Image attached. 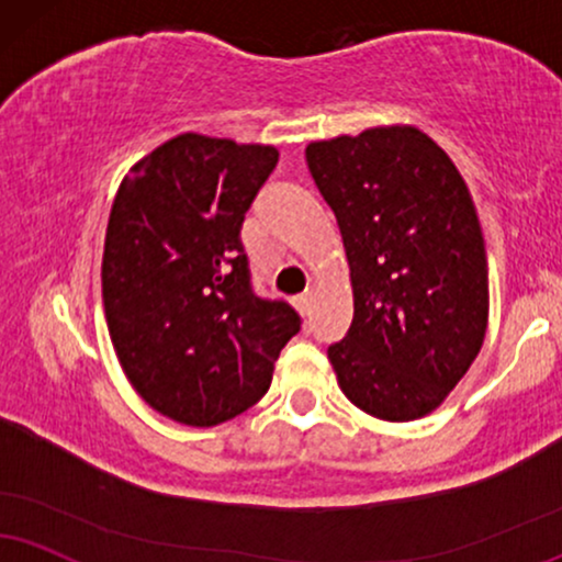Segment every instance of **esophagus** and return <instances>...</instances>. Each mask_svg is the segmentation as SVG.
<instances>
[{
  "label": "esophagus",
  "instance_id": "esophagus-1",
  "mask_svg": "<svg viewBox=\"0 0 562 562\" xmlns=\"http://www.w3.org/2000/svg\"><path fill=\"white\" fill-rule=\"evenodd\" d=\"M294 304H296V310H300L302 315H307L310 310H313V292H304V294H300L294 300Z\"/></svg>",
  "mask_w": 562,
  "mask_h": 562
}]
</instances>
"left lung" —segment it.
<instances>
[{"label": "left lung", "mask_w": 562, "mask_h": 562, "mask_svg": "<svg viewBox=\"0 0 562 562\" xmlns=\"http://www.w3.org/2000/svg\"><path fill=\"white\" fill-rule=\"evenodd\" d=\"M307 166L341 228L355 321L328 346L351 404L385 422L438 408L487 330V252L453 161L417 127L310 143Z\"/></svg>", "instance_id": "left-lung-1"}]
</instances>
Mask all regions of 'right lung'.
<instances>
[{
  "mask_svg": "<svg viewBox=\"0 0 562 562\" xmlns=\"http://www.w3.org/2000/svg\"><path fill=\"white\" fill-rule=\"evenodd\" d=\"M279 164L273 145L184 133L122 179L103 245L109 336L164 417L213 427L266 396L300 315L252 292L239 232Z\"/></svg>",
  "mask_w": 562,
  "mask_h": 562,
  "instance_id": "right-lung-1",
  "label": "right lung"
}]
</instances>
